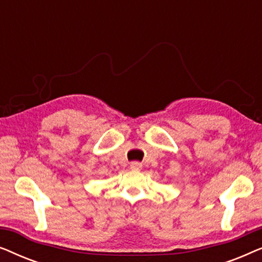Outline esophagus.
<instances>
[{"mask_svg":"<svg viewBox=\"0 0 262 262\" xmlns=\"http://www.w3.org/2000/svg\"><path fill=\"white\" fill-rule=\"evenodd\" d=\"M142 167H143L142 163H139V162H132L130 164V168L132 170H141Z\"/></svg>","mask_w":262,"mask_h":262,"instance_id":"34e87169","label":"esophagus"}]
</instances>
